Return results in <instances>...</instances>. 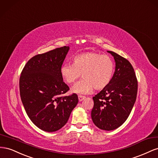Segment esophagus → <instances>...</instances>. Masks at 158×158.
Returning a JSON list of instances; mask_svg holds the SVG:
<instances>
[{
  "instance_id": "1",
  "label": "esophagus",
  "mask_w": 158,
  "mask_h": 158,
  "mask_svg": "<svg viewBox=\"0 0 158 158\" xmlns=\"http://www.w3.org/2000/svg\"><path fill=\"white\" fill-rule=\"evenodd\" d=\"M78 98H79V101H83L84 99L85 98V97H84V96H79L78 97Z\"/></svg>"
}]
</instances>
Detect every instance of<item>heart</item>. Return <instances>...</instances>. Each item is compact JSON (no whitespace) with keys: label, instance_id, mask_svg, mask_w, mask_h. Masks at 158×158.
Masks as SVG:
<instances>
[{"label":"heart","instance_id":"b5f03b06","mask_svg":"<svg viewBox=\"0 0 158 158\" xmlns=\"http://www.w3.org/2000/svg\"><path fill=\"white\" fill-rule=\"evenodd\" d=\"M72 65L65 64L60 68L62 79L67 84L74 83L81 75L82 79L72 87L71 91L79 94L91 93L94 88L102 90L110 83L114 73V63L112 58L104 54L86 52L75 56Z\"/></svg>","mask_w":158,"mask_h":158}]
</instances>
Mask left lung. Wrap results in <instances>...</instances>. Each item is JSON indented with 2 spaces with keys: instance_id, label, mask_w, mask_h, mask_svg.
Returning a JSON list of instances; mask_svg holds the SVG:
<instances>
[{
  "instance_id": "8db88e82",
  "label": "left lung",
  "mask_w": 158,
  "mask_h": 158,
  "mask_svg": "<svg viewBox=\"0 0 158 158\" xmlns=\"http://www.w3.org/2000/svg\"><path fill=\"white\" fill-rule=\"evenodd\" d=\"M114 57L115 71L106 88L93 97L91 118L101 130H112L127 120L136 102L138 81L131 64L124 57L108 51Z\"/></svg>"
}]
</instances>
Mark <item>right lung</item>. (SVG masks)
<instances>
[{"instance_id":"add662e5","label":"right lung","mask_w":158,"mask_h":158,"mask_svg":"<svg viewBox=\"0 0 158 158\" xmlns=\"http://www.w3.org/2000/svg\"><path fill=\"white\" fill-rule=\"evenodd\" d=\"M69 49V46H64L38 54L26 63L21 73L22 104L31 122L44 131L61 128L79 101L75 93L61 97L69 90L60 75Z\"/></svg>"}]
</instances>
